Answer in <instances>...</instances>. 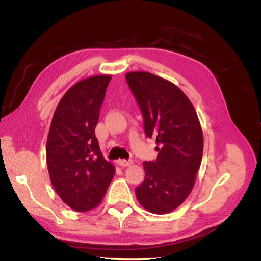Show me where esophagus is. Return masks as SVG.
I'll use <instances>...</instances> for the list:
<instances>
[{
	"label": "esophagus",
	"mask_w": 261,
	"mask_h": 261,
	"mask_svg": "<svg viewBox=\"0 0 261 261\" xmlns=\"http://www.w3.org/2000/svg\"><path fill=\"white\" fill-rule=\"evenodd\" d=\"M132 163H133V161H132V160H125V159H123V160H118V164H120L122 168L128 167V165H130Z\"/></svg>",
	"instance_id": "esophagus-1"
}]
</instances>
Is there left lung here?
<instances>
[{"label":"left lung","instance_id":"8db88e82","mask_svg":"<svg viewBox=\"0 0 261 261\" xmlns=\"http://www.w3.org/2000/svg\"><path fill=\"white\" fill-rule=\"evenodd\" d=\"M126 82L144 115L145 133L155 137L154 162H144L136 197L146 210L164 215L193 191L203 151L202 129L191 100L178 87L148 72H129Z\"/></svg>","mask_w":261,"mask_h":261}]
</instances>
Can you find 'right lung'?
I'll list each match as a JSON object with an SVG mask.
<instances>
[{"label": "right lung", "instance_id": "right-lung-1", "mask_svg": "<svg viewBox=\"0 0 261 261\" xmlns=\"http://www.w3.org/2000/svg\"><path fill=\"white\" fill-rule=\"evenodd\" d=\"M111 78L96 75L70 87L55 109L46 140L53 188L63 202L78 212L99 206L115 173L94 135Z\"/></svg>", "mask_w": 261, "mask_h": 261}]
</instances>
